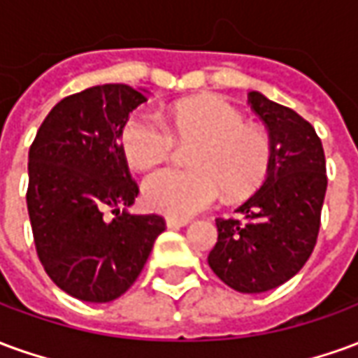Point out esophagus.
I'll use <instances>...</instances> for the list:
<instances>
[{"label": "esophagus", "mask_w": 358, "mask_h": 358, "mask_svg": "<svg viewBox=\"0 0 358 358\" xmlns=\"http://www.w3.org/2000/svg\"><path fill=\"white\" fill-rule=\"evenodd\" d=\"M189 224L187 218H174V217H166V226L169 228H182V226Z\"/></svg>", "instance_id": "obj_1"}]
</instances>
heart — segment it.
<instances>
[{"label":"heart","instance_id":"b5f03b06","mask_svg":"<svg viewBox=\"0 0 358 358\" xmlns=\"http://www.w3.org/2000/svg\"><path fill=\"white\" fill-rule=\"evenodd\" d=\"M178 143H197L189 155L192 171L164 169L143 182L149 209L187 218L209 209L222 189L245 197L263 184L272 161V141L261 126L248 124L238 107L220 95H199L174 103L166 126L151 113L126 118L120 145L138 171L155 169L171 159Z\"/></svg>","mask_w":358,"mask_h":358}]
</instances>
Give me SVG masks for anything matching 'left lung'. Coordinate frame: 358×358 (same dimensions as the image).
Returning a JSON list of instances; mask_svg holds the SVG:
<instances>
[{
    "mask_svg": "<svg viewBox=\"0 0 358 358\" xmlns=\"http://www.w3.org/2000/svg\"><path fill=\"white\" fill-rule=\"evenodd\" d=\"M268 128L272 161L263 186L241 205L245 220L217 218L209 266L241 293H263L293 278L313 253L326 195V157L315 128L289 107L249 92Z\"/></svg>",
    "mask_w": 358,
    "mask_h": 358,
    "instance_id": "left-lung-1",
    "label": "left lung"
}]
</instances>
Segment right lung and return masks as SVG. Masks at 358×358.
Masks as SVG:
<instances>
[{
    "label": "right lung",
    "instance_id": "1",
    "mask_svg": "<svg viewBox=\"0 0 358 358\" xmlns=\"http://www.w3.org/2000/svg\"><path fill=\"white\" fill-rule=\"evenodd\" d=\"M148 97L103 84L61 99L28 151V217L43 270L80 301L109 303L136 282L164 232L159 215H130L140 187L118 143ZM109 208L115 215L104 217Z\"/></svg>",
    "mask_w": 358,
    "mask_h": 358
}]
</instances>
